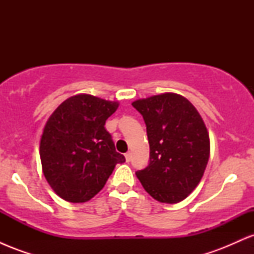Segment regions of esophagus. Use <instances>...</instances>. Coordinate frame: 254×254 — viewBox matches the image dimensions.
<instances>
[{
    "instance_id": "obj_1",
    "label": "esophagus",
    "mask_w": 254,
    "mask_h": 254,
    "mask_svg": "<svg viewBox=\"0 0 254 254\" xmlns=\"http://www.w3.org/2000/svg\"><path fill=\"white\" fill-rule=\"evenodd\" d=\"M125 160H127V162H129L131 160V153H130V151H127V153L125 154Z\"/></svg>"
}]
</instances>
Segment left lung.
Here are the masks:
<instances>
[{
  "instance_id": "1",
  "label": "left lung",
  "mask_w": 254,
  "mask_h": 254,
  "mask_svg": "<svg viewBox=\"0 0 254 254\" xmlns=\"http://www.w3.org/2000/svg\"><path fill=\"white\" fill-rule=\"evenodd\" d=\"M132 106L147 127L149 165L136 176L161 203L185 199L202 179L210 156V139L196 107L183 95L162 93L138 99Z\"/></svg>"
}]
</instances>
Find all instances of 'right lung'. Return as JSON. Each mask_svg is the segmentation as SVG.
<instances>
[{"mask_svg": "<svg viewBox=\"0 0 254 254\" xmlns=\"http://www.w3.org/2000/svg\"><path fill=\"white\" fill-rule=\"evenodd\" d=\"M118 106V101L77 94L64 100L48 119L40 160L45 179L62 199L89 200L104 188L116 165L125 161L105 129Z\"/></svg>", "mask_w": 254, "mask_h": 254, "instance_id": "obj_1", "label": "right lung"}]
</instances>
